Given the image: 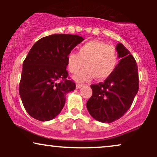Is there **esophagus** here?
Instances as JSON below:
<instances>
[{
    "mask_svg": "<svg viewBox=\"0 0 157 157\" xmlns=\"http://www.w3.org/2000/svg\"><path fill=\"white\" fill-rule=\"evenodd\" d=\"M82 86H83V84H81V83H77L76 84L77 89H80V88L82 87Z\"/></svg>",
    "mask_w": 157,
    "mask_h": 157,
    "instance_id": "esophagus-1",
    "label": "esophagus"
}]
</instances>
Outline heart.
Here are the masks:
<instances>
[{
	"label": "heart",
	"instance_id": "1",
	"mask_svg": "<svg viewBox=\"0 0 157 157\" xmlns=\"http://www.w3.org/2000/svg\"><path fill=\"white\" fill-rule=\"evenodd\" d=\"M118 52L112 45L91 40L79 48L78 54L71 52L67 56V65L71 73L75 74L84 66L86 68L77 74L75 79L86 82L94 77L104 80L112 75L118 64Z\"/></svg>",
	"mask_w": 157,
	"mask_h": 157
}]
</instances>
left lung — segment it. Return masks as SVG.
<instances>
[{
  "mask_svg": "<svg viewBox=\"0 0 157 157\" xmlns=\"http://www.w3.org/2000/svg\"><path fill=\"white\" fill-rule=\"evenodd\" d=\"M121 57L116 69L103 82L91 85L92 95L86 102L90 114L97 121L111 122L130 109L139 90L138 67L134 57L122 44L117 46Z\"/></svg>",
  "mask_w": 157,
  "mask_h": 157,
  "instance_id": "1",
  "label": "left lung"
}]
</instances>
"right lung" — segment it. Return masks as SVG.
Returning <instances> with one entry per match:
<instances>
[{
	"label": "right lung",
	"mask_w": 157,
	"mask_h": 157,
	"mask_svg": "<svg viewBox=\"0 0 157 157\" xmlns=\"http://www.w3.org/2000/svg\"><path fill=\"white\" fill-rule=\"evenodd\" d=\"M83 38L57 34L33 45L23 63L19 93L26 112L35 120L48 121L63 109L66 95L76 85L68 77L67 56Z\"/></svg>",
	"instance_id": "add662e5"
}]
</instances>
